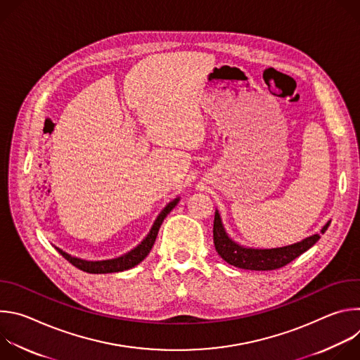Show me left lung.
<instances>
[{"label": "left lung", "instance_id": "1", "mask_svg": "<svg viewBox=\"0 0 360 360\" xmlns=\"http://www.w3.org/2000/svg\"><path fill=\"white\" fill-rule=\"evenodd\" d=\"M329 224L330 222H328L322 228L321 233L326 232ZM321 233L312 235L297 243L283 246V248L253 249V248H243L228 238L218 212H215V221H214V243L218 255L229 265H233L240 269H249V271H274L290 264L303 252L312 248L321 239Z\"/></svg>", "mask_w": 360, "mask_h": 360}]
</instances>
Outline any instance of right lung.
I'll use <instances>...</instances> for the list:
<instances>
[{"instance_id":"1","label":"right lung","mask_w":360,"mask_h":360,"mask_svg":"<svg viewBox=\"0 0 360 360\" xmlns=\"http://www.w3.org/2000/svg\"><path fill=\"white\" fill-rule=\"evenodd\" d=\"M178 198L174 199L172 202H169L167 207L162 210V212L158 215L155 224H153V226L150 228L148 236L135 248L132 249L131 252L120 256V258H115V259H108V261H82V259H78V258H72L71 255L63 252L61 249L57 248V250L64 256V258L72 264L75 268L84 271V272H88V274H112V272H122V271H127V269H131L134 266H136L138 264H141L148 253L150 252L153 243H155V239H157V235H158V231L164 222V219L167 218V215L175 208V205L178 203Z\"/></svg>"}]
</instances>
